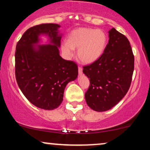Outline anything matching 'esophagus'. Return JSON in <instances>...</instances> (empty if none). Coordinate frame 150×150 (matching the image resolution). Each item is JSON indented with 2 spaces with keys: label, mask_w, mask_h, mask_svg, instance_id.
<instances>
[{
  "label": "esophagus",
  "mask_w": 150,
  "mask_h": 150,
  "mask_svg": "<svg viewBox=\"0 0 150 150\" xmlns=\"http://www.w3.org/2000/svg\"><path fill=\"white\" fill-rule=\"evenodd\" d=\"M78 73L79 75H82V68H81V67L78 68Z\"/></svg>",
  "instance_id": "obj_1"
}]
</instances>
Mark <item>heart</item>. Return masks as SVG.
<instances>
[{"mask_svg": "<svg viewBox=\"0 0 150 150\" xmlns=\"http://www.w3.org/2000/svg\"><path fill=\"white\" fill-rule=\"evenodd\" d=\"M106 41V34L102 30L81 27L70 32L68 41L62 43L61 48L67 58L73 56L74 49H78L79 60L84 63H91L102 55Z\"/></svg>", "mask_w": 150, "mask_h": 150, "instance_id": "obj_1", "label": "heart"}]
</instances>
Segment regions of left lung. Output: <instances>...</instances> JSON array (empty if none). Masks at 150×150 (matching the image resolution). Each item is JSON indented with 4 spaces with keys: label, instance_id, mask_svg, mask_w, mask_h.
I'll use <instances>...</instances> for the list:
<instances>
[{
    "label": "left lung",
    "instance_id": "8db88e82",
    "mask_svg": "<svg viewBox=\"0 0 150 150\" xmlns=\"http://www.w3.org/2000/svg\"><path fill=\"white\" fill-rule=\"evenodd\" d=\"M108 43L97 61L83 66L90 85L85 97L96 111L111 109L125 97L131 84L134 55L128 39L115 28L108 32Z\"/></svg>",
    "mask_w": 150,
    "mask_h": 150
}]
</instances>
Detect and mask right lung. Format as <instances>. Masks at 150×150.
Wrapping results in <instances>:
<instances>
[{
  "instance_id": "right-lung-1",
  "label": "right lung",
  "mask_w": 150,
  "mask_h": 150,
  "mask_svg": "<svg viewBox=\"0 0 150 150\" xmlns=\"http://www.w3.org/2000/svg\"><path fill=\"white\" fill-rule=\"evenodd\" d=\"M60 25L41 24L28 29L15 51V77L25 97L38 108L53 110L63 101L67 84L75 80L78 68L75 62L62 58L58 47ZM46 34L51 44L35 46L38 36Z\"/></svg>"
}]
</instances>
